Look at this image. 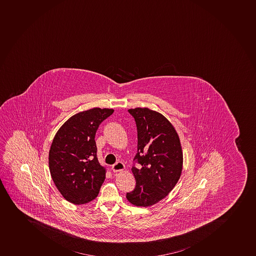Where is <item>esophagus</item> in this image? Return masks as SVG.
Returning <instances> with one entry per match:
<instances>
[{
  "instance_id": "obj_1",
  "label": "esophagus",
  "mask_w": 256,
  "mask_h": 256,
  "mask_svg": "<svg viewBox=\"0 0 256 256\" xmlns=\"http://www.w3.org/2000/svg\"><path fill=\"white\" fill-rule=\"evenodd\" d=\"M124 169V164L122 162H117L116 164L112 166V170L113 172H122Z\"/></svg>"
}]
</instances>
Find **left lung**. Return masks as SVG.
<instances>
[{
    "label": "left lung",
    "instance_id": "1",
    "mask_svg": "<svg viewBox=\"0 0 256 256\" xmlns=\"http://www.w3.org/2000/svg\"><path fill=\"white\" fill-rule=\"evenodd\" d=\"M128 112L136 123L134 160L140 168L132 167L136 186L126 198L134 206L148 207L166 197L179 180L183 167L182 144L174 127L159 112L146 107Z\"/></svg>",
    "mask_w": 256,
    "mask_h": 256
}]
</instances>
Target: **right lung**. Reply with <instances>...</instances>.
I'll use <instances>...</instances> for the list:
<instances>
[{
  "label": "right lung",
  "mask_w": 256,
  "mask_h": 256,
  "mask_svg": "<svg viewBox=\"0 0 256 256\" xmlns=\"http://www.w3.org/2000/svg\"><path fill=\"white\" fill-rule=\"evenodd\" d=\"M113 112L97 107L79 112L64 122L53 139L49 152L50 176L70 203L86 204L99 194L106 168L97 159L94 136L100 124Z\"/></svg>",
  "instance_id": "add662e5"
}]
</instances>
